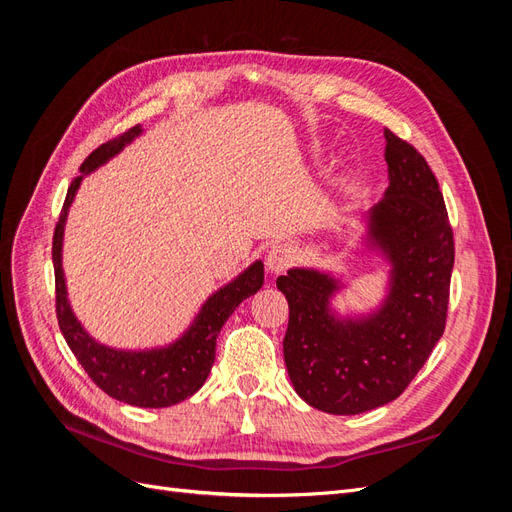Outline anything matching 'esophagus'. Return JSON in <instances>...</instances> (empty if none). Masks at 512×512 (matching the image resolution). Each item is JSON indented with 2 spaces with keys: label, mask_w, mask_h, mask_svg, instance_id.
Listing matches in <instances>:
<instances>
[{
  "label": "esophagus",
  "mask_w": 512,
  "mask_h": 512,
  "mask_svg": "<svg viewBox=\"0 0 512 512\" xmlns=\"http://www.w3.org/2000/svg\"><path fill=\"white\" fill-rule=\"evenodd\" d=\"M294 260V254L288 245H273L271 250L267 252V258H265V265H267V271L273 273V275H280L284 273Z\"/></svg>",
  "instance_id": "34e87169"
}]
</instances>
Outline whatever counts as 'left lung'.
I'll list each match as a JSON object with an SVG mask.
<instances>
[{"mask_svg":"<svg viewBox=\"0 0 512 512\" xmlns=\"http://www.w3.org/2000/svg\"><path fill=\"white\" fill-rule=\"evenodd\" d=\"M389 188L369 211V239L391 262V290L378 312L339 320L331 275L290 269L277 288L290 307L284 359L294 391L329 414H361L397 399L446 327L455 239L427 160L384 130Z\"/></svg>","mask_w":512,"mask_h":512,"instance_id":"8db88e82","label":"left lung"}]
</instances>
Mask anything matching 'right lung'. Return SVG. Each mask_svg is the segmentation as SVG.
I'll list each match as a JSON object with an SVG mask.
<instances>
[{
	"mask_svg": "<svg viewBox=\"0 0 512 512\" xmlns=\"http://www.w3.org/2000/svg\"><path fill=\"white\" fill-rule=\"evenodd\" d=\"M141 126H134L128 132L119 134L113 141L100 145L91 151L81 164V173L76 177L66 194L64 207H61L59 220L53 235V267H55V312L61 335L66 337L76 361L83 365L87 376L94 380L100 389L123 404L138 408H168L179 401L194 395L205 384L209 371L215 361V339L222 331L228 316L235 307L256 294L265 282V267L256 260L247 267L237 280H232L207 299L200 314L192 322L177 342L166 348L156 350H115L98 344L81 327V322L72 314L68 303L64 269H61V245H64V226L68 218V209L74 200L76 190L85 175L96 170L104 162L132 143L141 134Z\"/></svg>",
	"mask_w": 512,
	"mask_h": 512,
	"instance_id": "add662e5",
	"label": "right lung"
}]
</instances>
